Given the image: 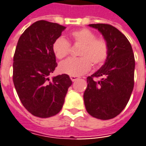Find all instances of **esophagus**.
I'll list each match as a JSON object with an SVG mask.
<instances>
[{
    "mask_svg": "<svg viewBox=\"0 0 146 146\" xmlns=\"http://www.w3.org/2000/svg\"><path fill=\"white\" fill-rule=\"evenodd\" d=\"M70 79H71V81H75L76 80H77L78 78H77V77H76V76H70Z\"/></svg>",
    "mask_w": 146,
    "mask_h": 146,
    "instance_id": "esophagus-1",
    "label": "esophagus"
}]
</instances>
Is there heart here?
<instances>
[{
	"instance_id": "obj_1",
	"label": "heart",
	"mask_w": 146,
	"mask_h": 146,
	"mask_svg": "<svg viewBox=\"0 0 146 146\" xmlns=\"http://www.w3.org/2000/svg\"><path fill=\"white\" fill-rule=\"evenodd\" d=\"M73 44L81 45L78 58H69L59 65L60 73L71 76H80L90 70L91 65L99 68L104 65L109 56L110 48L106 40L97 37L96 33L87 29H81L69 33ZM52 52L57 59L61 60L69 55V43L63 37L56 38L52 45Z\"/></svg>"
}]
</instances>
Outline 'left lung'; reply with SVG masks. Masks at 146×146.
Wrapping results in <instances>:
<instances>
[{"instance_id": "obj_1", "label": "left lung", "mask_w": 146, "mask_h": 146, "mask_svg": "<svg viewBox=\"0 0 146 146\" xmlns=\"http://www.w3.org/2000/svg\"><path fill=\"white\" fill-rule=\"evenodd\" d=\"M106 40L110 52L101 69L87 77L84 93L87 112L92 117L109 120L117 117L126 106L134 86L135 59L126 36L108 24H91ZM101 77L100 81L95 78Z\"/></svg>"}]
</instances>
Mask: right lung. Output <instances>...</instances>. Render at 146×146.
Instances as JSON below:
<instances>
[{
    "instance_id": "right-lung-1",
    "label": "right lung",
    "mask_w": 146,
    "mask_h": 146,
    "mask_svg": "<svg viewBox=\"0 0 146 146\" xmlns=\"http://www.w3.org/2000/svg\"><path fill=\"white\" fill-rule=\"evenodd\" d=\"M65 29L59 24L36 21L21 34L16 47L13 65L15 89L24 107L38 117L57 114L72 85L67 74L51 80L48 77L57 66L52 43Z\"/></svg>"
}]
</instances>
